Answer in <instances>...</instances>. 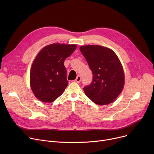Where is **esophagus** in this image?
<instances>
[{
	"mask_svg": "<svg viewBox=\"0 0 154 154\" xmlns=\"http://www.w3.org/2000/svg\"><path fill=\"white\" fill-rule=\"evenodd\" d=\"M80 80H81V77H80V75H78L77 77V78L75 79V80H74V81L77 83H80Z\"/></svg>",
	"mask_w": 154,
	"mask_h": 154,
	"instance_id": "obj_1",
	"label": "esophagus"
}]
</instances>
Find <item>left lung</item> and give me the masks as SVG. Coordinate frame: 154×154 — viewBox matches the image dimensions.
I'll list each match as a JSON object with an SVG mask.
<instances>
[{
  "instance_id": "left-lung-1",
  "label": "left lung",
  "mask_w": 154,
  "mask_h": 154,
  "mask_svg": "<svg viewBox=\"0 0 154 154\" xmlns=\"http://www.w3.org/2000/svg\"><path fill=\"white\" fill-rule=\"evenodd\" d=\"M93 74L92 82L84 88L85 95L98 105L114 102L123 91L125 74L117 54L110 48L98 45L80 47Z\"/></svg>"
}]
</instances>
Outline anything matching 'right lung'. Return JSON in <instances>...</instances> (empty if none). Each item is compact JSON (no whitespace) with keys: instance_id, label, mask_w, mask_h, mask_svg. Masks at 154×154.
I'll list each match as a JSON object with an SVG mask.
<instances>
[{"instance_id":"obj_1","label":"right lung","mask_w":154,"mask_h":154,"mask_svg":"<svg viewBox=\"0 0 154 154\" xmlns=\"http://www.w3.org/2000/svg\"><path fill=\"white\" fill-rule=\"evenodd\" d=\"M76 48L75 44L56 43L38 53L30 68V85L39 100L52 102L62 94L68 85L63 62Z\"/></svg>"}]
</instances>
